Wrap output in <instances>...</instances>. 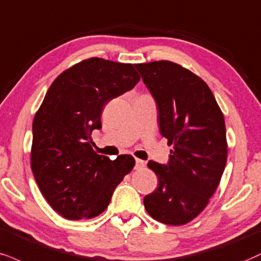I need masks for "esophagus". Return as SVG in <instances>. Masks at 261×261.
<instances>
[{"label":"esophagus","instance_id":"obj_1","mask_svg":"<svg viewBox=\"0 0 261 261\" xmlns=\"http://www.w3.org/2000/svg\"><path fill=\"white\" fill-rule=\"evenodd\" d=\"M144 166V162L141 161V159H136L135 161V169H142Z\"/></svg>","mask_w":261,"mask_h":261}]
</instances>
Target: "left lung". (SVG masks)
I'll use <instances>...</instances> for the list:
<instances>
[{"mask_svg":"<svg viewBox=\"0 0 261 261\" xmlns=\"http://www.w3.org/2000/svg\"><path fill=\"white\" fill-rule=\"evenodd\" d=\"M158 107L161 134L172 144L166 164L148 162L156 190L143 198L163 224L193 220L209 203L224 172L227 142L222 112L200 77L169 61L135 64Z\"/></svg>","mask_w":261,"mask_h":261,"instance_id":"1","label":"left lung"}]
</instances>
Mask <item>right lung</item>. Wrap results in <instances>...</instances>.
Instances as JSON below:
<instances>
[{
	"instance_id": "1",
	"label": "right lung",
	"mask_w": 261,
	"mask_h": 261,
	"mask_svg": "<svg viewBox=\"0 0 261 261\" xmlns=\"http://www.w3.org/2000/svg\"><path fill=\"white\" fill-rule=\"evenodd\" d=\"M139 81L133 64L90 58L63 71L47 91L33 122L31 169L47 202L68 220L105 212L133 170L134 156L97 154L91 134L102 127L106 103Z\"/></svg>"
}]
</instances>
